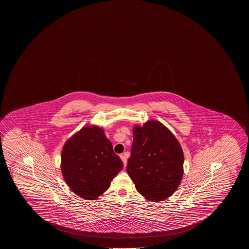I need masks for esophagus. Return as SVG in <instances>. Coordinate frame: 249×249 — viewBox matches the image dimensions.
Instances as JSON below:
<instances>
[{
  "label": "esophagus",
  "instance_id": "34e87169",
  "mask_svg": "<svg viewBox=\"0 0 249 249\" xmlns=\"http://www.w3.org/2000/svg\"><path fill=\"white\" fill-rule=\"evenodd\" d=\"M120 157H121V159L123 160V164H124V166H125V167H126V162H127V160H126V154H124V155H120Z\"/></svg>",
  "mask_w": 249,
  "mask_h": 249
}]
</instances>
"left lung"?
<instances>
[{"instance_id":"left-lung-1","label":"left lung","mask_w":249,"mask_h":249,"mask_svg":"<svg viewBox=\"0 0 249 249\" xmlns=\"http://www.w3.org/2000/svg\"><path fill=\"white\" fill-rule=\"evenodd\" d=\"M126 172L137 191L151 201H161L176 191L183 176V151L162 123L148 121L133 129Z\"/></svg>"}]
</instances>
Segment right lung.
I'll return each mask as SVG.
<instances>
[{"mask_svg":"<svg viewBox=\"0 0 249 249\" xmlns=\"http://www.w3.org/2000/svg\"><path fill=\"white\" fill-rule=\"evenodd\" d=\"M61 167L66 183L75 195L95 200L110 187L123 163L104 130L92 126L82 127L67 141Z\"/></svg>","mask_w":249,"mask_h":249,"instance_id":"obj_1","label":"right lung"}]
</instances>
